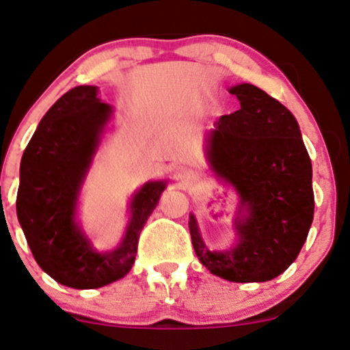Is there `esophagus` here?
Here are the masks:
<instances>
[{"label": "esophagus", "mask_w": 350, "mask_h": 350, "mask_svg": "<svg viewBox=\"0 0 350 350\" xmlns=\"http://www.w3.org/2000/svg\"><path fill=\"white\" fill-rule=\"evenodd\" d=\"M191 170H189L187 166H184V164H179V166H174V170H172V176H174L176 180H180V183H186V180L191 179Z\"/></svg>", "instance_id": "obj_1"}]
</instances>
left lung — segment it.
Returning a JSON list of instances; mask_svg holds the SVG:
<instances>
[{"label": "left lung", "mask_w": 350, "mask_h": 350, "mask_svg": "<svg viewBox=\"0 0 350 350\" xmlns=\"http://www.w3.org/2000/svg\"><path fill=\"white\" fill-rule=\"evenodd\" d=\"M230 92L241 107L218 119L205 151L210 170L239 196L237 244L210 251L192 213L189 230L197 258L213 275L267 282L287 271L308 237L314 213L311 159L284 104L250 83Z\"/></svg>", "instance_id": "1"}]
</instances>
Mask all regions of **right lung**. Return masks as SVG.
<instances>
[{
    "instance_id": "obj_1",
    "label": "right lung",
    "mask_w": 350,
    "mask_h": 350,
    "mask_svg": "<svg viewBox=\"0 0 350 350\" xmlns=\"http://www.w3.org/2000/svg\"><path fill=\"white\" fill-rule=\"evenodd\" d=\"M111 116L98 86L73 88L42 117L21 159V228L42 271L71 288H99L127 275L143 226L166 189V180L138 189L119 246L104 252L92 247L77 221L78 197Z\"/></svg>"
}]
</instances>
